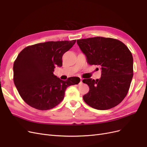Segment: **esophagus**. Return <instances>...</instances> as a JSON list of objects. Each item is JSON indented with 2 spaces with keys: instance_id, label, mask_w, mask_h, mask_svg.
Wrapping results in <instances>:
<instances>
[{
  "instance_id": "34e87169",
  "label": "esophagus",
  "mask_w": 147,
  "mask_h": 147,
  "mask_svg": "<svg viewBox=\"0 0 147 147\" xmlns=\"http://www.w3.org/2000/svg\"><path fill=\"white\" fill-rule=\"evenodd\" d=\"M82 80H83L82 78H81V79H80V84H81V83H82Z\"/></svg>"
}]
</instances>
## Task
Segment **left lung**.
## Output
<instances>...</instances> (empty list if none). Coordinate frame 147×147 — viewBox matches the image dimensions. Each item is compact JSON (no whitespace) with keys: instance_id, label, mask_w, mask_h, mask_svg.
Returning <instances> with one entry per match:
<instances>
[{"instance_id":"1","label":"left lung","mask_w":147,"mask_h":147,"mask_svg":"<svg viewBox=\"0 0 147 147\" xmlns=\"http://www.w3.org/2000/svg\"><path fill=\"white\" fill-rule=\"evenodd\" d=\"M88 64L100 67L101 77L96 80L84 79L90 91L84 101L97 110H108L118 105L126 97L133 77V57L121 41L96 37L77 40Z\"/></svg>"}]
</instances>
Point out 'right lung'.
<instances>
[{
  "mask_svg": "<svg viewBox=\"0 0 147 147\" xmlns=\"http://www.w3.org/2000/svg\"><path fill=\"white\" fill-rule=\"evenodd\" d=\"M75 42L40 43L20 53L13 64V81L26 104L40 110L51 109L64 99L67 88L80 82L77 77L63 81L53 74L56 66L63 65V55Z\"/></svg>",
  "mask_w": 147,
  "mask_h": 147,
  "instance_id": "add662e5",
  "label": "right lung"
}]
</instances>
